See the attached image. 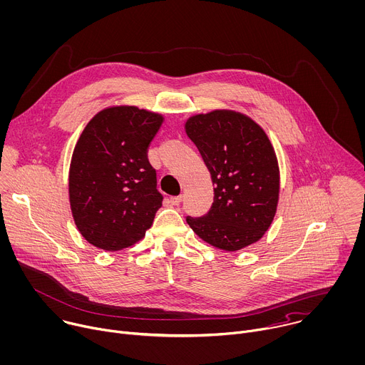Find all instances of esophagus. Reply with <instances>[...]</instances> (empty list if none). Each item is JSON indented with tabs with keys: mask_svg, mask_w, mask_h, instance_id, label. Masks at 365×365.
<instances>
[{
	"mask_svg": "<svg viewBox=\"0 0 365 365\" xmlns=\"http://www.w3.org/2000/svg\"><path fill=\"white\" fill-rule=\"evenodd\" d=\"M169 202H170L172 205H175V206H176V205H179V203L182 202V196H172Z\"/></svg>",
	"mask_w": 365,
	"mask_h": 365,
	"instance_id": "esophagus-1",
	"label": "esophagus"
}]
</instances>
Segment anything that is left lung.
<instances>
[{"mask_svg": "<svg viewBox=\"0 0 365 365\" xmlns=\"http://www.w3.org/2000/svg\"><path fill=\"white\" fill-rule=\"evenodd\" d=\"M185 130L215 185L209 212L187 216V225L209 245L227 252L255 244L269 229L279 199L278 159L267 133L233 110L192 115Z\"/></svg>", "mask_w": 365, "mask_h": 365, "instance_id": "1", "label": "left lung"}]
</instances>
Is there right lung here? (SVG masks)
<instances>
[{
	"instance_id": "1",
	"label": "right lung",
	"mask_w": 365,
	"mask_h": 365,
	"mask_svg": "<svg viewBox=\"0 0 365 365\" xmlns=\"http://www.w3.org/2000/svg\"><path fill=\"white\" fill-rule=\"evenodd\" d=\"M163 115L136 106L98 111L80 135L70 163L74 223L96 248L120 251L152 226L163 196L148 149Z\"/></svg>"
}]
</instances>
